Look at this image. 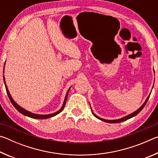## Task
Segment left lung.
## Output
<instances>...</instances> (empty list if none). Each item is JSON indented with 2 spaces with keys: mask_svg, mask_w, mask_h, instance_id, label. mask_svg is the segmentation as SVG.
<instances>
[{
  "mask_svg": "<svg viewBox=\"0 0 158 158\" xmlns=\"http://www.w3.org/2000/svg\"><path fill=\"white\" fill-rule=\"evenodd\" d=\"M149 97H150V95H148V97L147 98V99H146V101H145V102H144V103L143 104L142 106H141V107L138 109V110H137L136 111H135V112H134V113H132V114H130V115H128V116H127L122 118H121V119H118V120H111V121H109V120H105V119L101 118L97 116H96V115H95L94 113H93V111H92V113H93V114L94 115V116H95L96 118H97L101 120V121H105V122H106V123H121V122H123V121H127V120L130 119V118H132V117H134V116H135L136 115H137L139 113V112H140L141 110H142V109H143V108L144 107V106H145L146 104V102H147V101H148V100Z\"/></svg>",
  "mask_w": 158,
  "mask_h": 158,
  "instance_id": "1",
  "label": "left lung"
}]
</instances>
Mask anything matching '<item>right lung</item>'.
<instances>
[{
	"instance_id": "obj_1",
	"label": "right lung",
	"mask_w": 158,
	"mask_h": 158,
	"mask_svg": "<svg viewBox=\"0 0 158 158\" xmlns=\"http://www.w3.org/2000/svg\"><path fill=\"white\" fill-rule=\"evenodd\" d=\"M3 80H4V83H5V89H6L7 94V95H8L10 100V102H12V105L15 106V107L16 108V109H17V110L18 111H19L21 114H22L23 115H25V116H26L33 118H37V119H46V118H49L53 117V116H56V115H57V114H59L60 112H61V111H63V109H64V107H65V103H66V100H67V98H68V93H69V89L68 90V92H67V94H66V96H65V100H64V102H63V106H62V107H61V109H60L59 111L55 112V113H53V114H48V115H39V114H35L31 113V112L26 111V110H25L24 109H23L22 107H21V106H20L19 105H18L16 103L14 100H13V99L12 98L11 95H10V94L9 90H8V89H7V85H6V84H5L4 76H3Z\"/></svg>"
}]
</instances>
